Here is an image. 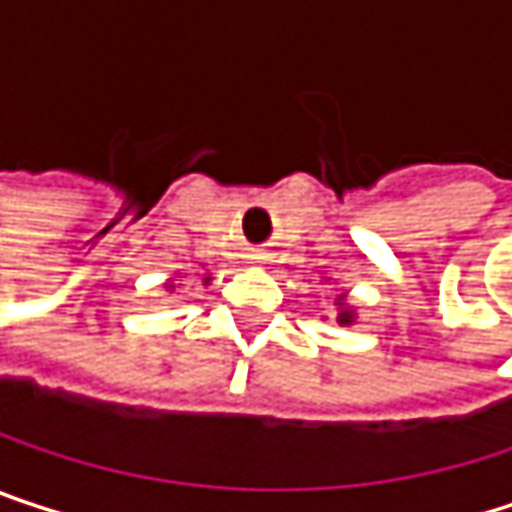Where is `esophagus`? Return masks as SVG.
<instances>
[{"label":"esophagus","mask_w":512,"mask_h":512,"mask_svg":"<svg viewBox=\"0 0 512 512\" xmlns=\"http://www.w3.org/2000/svg\"><path fill=\"white\" fill-rule=\"evenodd\" d=\"M263 260H266L263 255H252V263H263Z\"/></svg>","instance_id":"esophagus-1"}]
</instances>
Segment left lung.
<instances>
[{"label":"left lung","instance_id":"left-lung-1","mask_svg":"<svg viewBox=\"0 0 512 512\" xmlns=\"http://www.w3.org/2000/svg\"><path fill=\"white\" fill-rule=\"evenodd\" d=\"M335 305H338V317H335V320H338L341 326H353V323H356V308L347 302V293H338Z\"/></svg>","mask_w":512,"mask_h":512}]
</instances>
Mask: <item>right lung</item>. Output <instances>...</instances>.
<instances>
[{
    "label": "right lung",
    "instance_id": "obj_1",
    "mask_svg": "<svg viewBox=\"0 0 512 512\" xmlns=\"http://www.w3.org/2000/svg\"><path fill=\"white\" fill-rule=\"evenodd\" d=\"M174 278H177V275H174ZM174 278H168V281H165V290H168V293L174 290ZM201 281H204V284H210V281H213V275H210V272H204V278H201Z\"/></svg>",
    "mask_w": 512,
    "mask_h": 512
}]
</instances>
